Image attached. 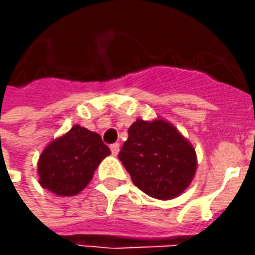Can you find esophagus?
<instances>
[{"label": "esophagus", "instance_id": "1", "mask_svg": "<svg viewBox=\"0 0 255 255\" xmlns=\"http://www.w3.org/2000/svg\"><path fill=\"white\" fill-rule=\"evenodd\" d=\"M111 151H112V154H113V155L119 154V151H120V144H119V143L112 144Z\"/></svg>", "mask_w": 255, "mask_h": 255}]
</instances>
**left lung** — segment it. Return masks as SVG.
Returning <instances> with one entry per match:
<instances>
[{"instance_id": "1", "label": "left lung", "mask_w": 255, "mask_h": 255, "mask_svg": "<svg viewBox=\"0 0 255 255\" xmlns=\"http://www.w3.org/2000/svg\"><path fill=\"white\" fill-rule=\"evenodd\" d=\"M119 158L132 183L149 197L168 201L191 184L197 172V153L173 124L157 117L136 119L128 128Z\"/></svg>"}]
</instances>
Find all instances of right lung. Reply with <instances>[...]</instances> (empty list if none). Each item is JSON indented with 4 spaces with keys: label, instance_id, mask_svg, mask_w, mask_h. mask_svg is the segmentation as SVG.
Wrapping results in <instances>:
<instances>
[{
    "label": "right lung",
    "instance_id": "add662e5",
    "mask_svg": "<svg viewBox=\"0 0 255 255\" xmlns=\"http://www.w3.org/2000/svg\"><path fill=\"white\" fill-rule=\"evenodd\" d=\"M109 154L98 133L75 124L39 155V184L57 197L76 195L87 187L101 161Z\"/></svg>",
    "mask_w": 255,
    "mask_h": 255
}]
</instances>
